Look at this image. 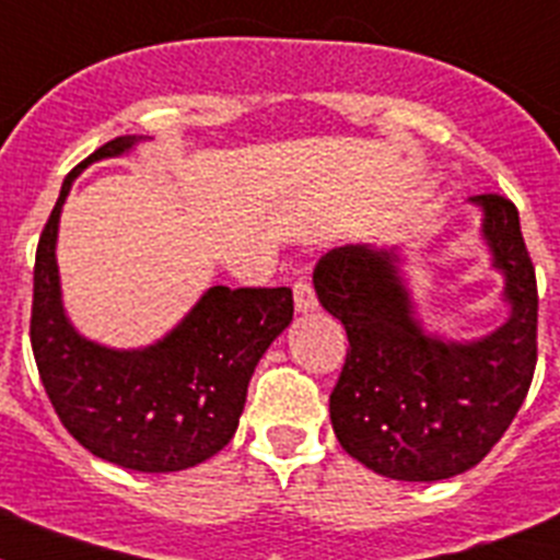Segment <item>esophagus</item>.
I'll list each match as a JSON object with an SVG mask.
<instances>
[{
  "label": "esophagus",
  "instance_id": "esophagus-1",
  "mask_svg": "<svg viewBox=\"0 0 560 560\" xmlns=\"http://www.w3.org/2000/svg\"><path fill=\"white\" fill-rule=\"evenodd\" d=\"M294 305L300 314H308V311L316 308V294L308 280H296L294 283Z\"/></svg>",
  "mask_w": 560,
  "mask_h": 560
}]
</instances>
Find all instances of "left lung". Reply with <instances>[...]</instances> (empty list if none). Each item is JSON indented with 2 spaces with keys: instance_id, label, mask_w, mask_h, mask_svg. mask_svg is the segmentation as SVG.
<instances>
[{
  "instance_id": "1",
  "label": "left lung",
  "mask_w": 560,
  "mask_h": 560,
  "mask_svg": "<svg viewBox=\"0 0 560 560\" xmlns=\"http://www.w3.org/2000/svg\"><path fill=\"white\" fill-rule=\"evenodd\" d=\"M468 201L482 210V237L511 305L482 339L423 330L395 249L339 246L314 269L316 296L350 341L330 423L341 448L381 477L438 482L474 468L508 432L536 373V269L518 210L499 192Z\"/></svg>"
}]
</instances>
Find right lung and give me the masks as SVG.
Wrapping results in <instances>:
<instances>
[{
	"label": "right lung",
	"instance_id": "right-lung-1",
	"mask_svg": "<svg viewBox=\"0 0 560 560\" xmlns=\"http://www.w3.org/2000/svg\"><path fill=\"white\" fill-rule=\"evenodd\" d=\"M117 137L63 179L33 269L30 345L52 409L83 448L142 474L185 471L232 440L260 355L289 328L291 289L212 285L160 341L114 350L72 328L61 303L56 241L61 207L78 173L131 151Z\"/></svg>",
	"mask_w": 560,
	"mask_h": 560
}]
</instances>
